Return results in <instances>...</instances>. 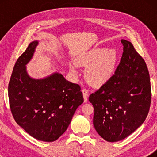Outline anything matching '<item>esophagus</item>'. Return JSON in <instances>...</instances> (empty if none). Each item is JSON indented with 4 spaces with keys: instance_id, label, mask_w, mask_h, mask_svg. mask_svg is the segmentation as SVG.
<instances>
[{
    "instance_id": "esophagus-1",
    "label": "esophagus",
    "mask_w": 157,
    "mask_h": 157,
    "mask_svg": "<svg viewBox=\"0 0 157 157\" xmlns=\"http://www.w3.org/2000/svg\"><path fill=\"white\" fill-rule=\"evenodd\" d=\"M83 95V98H84V102L86 103L88 101V96H89V91L87 89H83L82 90Z\"/></svg>"
}]
</instances>
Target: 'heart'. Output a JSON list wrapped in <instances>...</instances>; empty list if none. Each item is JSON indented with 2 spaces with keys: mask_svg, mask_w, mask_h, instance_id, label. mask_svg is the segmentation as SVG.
Here are the masks:
<instances>
[{
  "mask_svg": "<svg viewBox=\"0 0 157 157\" xmlns=\"http://www.w3.org/2000/svg\"><path fill=\"white\" fill-rule=\"evenodd\" d=\"M118 59L116 49L106 48H93L76 61L79 66L86 67L85 77L88 82L94 86H101L107 82L113 76ZM72 74H76L74 65H70Z\"/></svg>",
  "mask_w": 157,
  "mask_h": 157,
  "instance_id": "obj_1",
  "label": "heart"
}]
</instances>
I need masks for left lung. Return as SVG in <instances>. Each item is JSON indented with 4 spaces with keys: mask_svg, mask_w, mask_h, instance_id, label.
Instances as JSON below:
<instances>
[{
    "mask_svg": "<svg viewBox=\"0 0 157 157\" xmlns=\"http://www.w3.org/2000/svg\"><path fill=\"white\" fill-rule=\"evenodd\" d=\"M121 42L124 52L114 74L89 96L94 128L109 142L121 141L135 132L145 121L151 104L147 64L132 43Z\"/></svg>",
    "mask_w": 157,
    "mask_h": 157,
    "instance_id": "8db88e82",
    "label": "left lung"
}]
</instances>
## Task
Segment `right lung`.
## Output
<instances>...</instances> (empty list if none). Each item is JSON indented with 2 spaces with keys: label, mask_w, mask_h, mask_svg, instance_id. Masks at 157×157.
Returning <instances> with one entry per match:
<instances>
[{
  "label": "right lung",
  "mask_w": 157,
  "mask_h": 157,
  "mask_svg": "<svg viewBox=\"0 0 157 157\" xmlns=\"http://www.w3.org/2000/svg\"><path fill=\"white\" fill-rule=\"evenodd\" d=\"M39 40L30 43L15 64L8 85V97L16 123L38 140L51 142L59 138L83 102L80 86L54 72L36 78L28 74Z\"/></svg>",
  "instance_id": "1"
}]
</instances>
